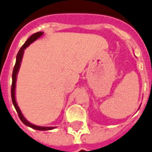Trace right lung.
<instances>
[{"instance_id": "1", "label": "right lung", "mask_w": 152, "mask_h": 152, "mask_svg": "<svg viewBox=\"0 0 152 152\" xmlns=\"http://www.w3.org/2000/svg\"><path fill=\"white\" fill-rule=\"evenodd\" d=\"M42 34H43V32H37V33L32 34V35L30 36V38L26 40V42H25L24 44H23V46L21 48V49L19 50L18 53L16 57V64L14 65L13 74H12V79H13V81H12V87H11V97H12V102H13V105H14V107H15L17 112H18L19 118L21 119V121H22L26 126H30V127L38 130H52V129H54L56 126H52V127H50V126H35V125L31 124L30 122H28L27 120L25 118L24 116H23V114H22L21 110H20V109H19V107L18 106V104H17L16 102V99H15V88H16L17 75H18V72L19 71V67H20V65H21V62H22V56H23V53H24V50L27 48L29 45L31 44L33 42L37 40L39 37H41Z\"/></svg>"}]
</instances>
